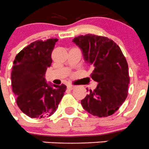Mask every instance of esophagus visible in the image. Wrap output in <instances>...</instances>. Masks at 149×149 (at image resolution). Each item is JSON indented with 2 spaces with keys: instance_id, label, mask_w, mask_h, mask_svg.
<instances>
[{
  "instance_id": "obj_1",
  "label": "esophagus",
  "mask_w": 149,
  "mask_h": 149,
  "mask_svg": "<svg viewBox=\"0 0 149 149\" xmlns=\"http://www.w3.org/2000/svg\"><path fill=\"white\" fill-rule=\"evenodd\" d=\"M75 87H76V86H73V85H72V84H69V85H68V89H74Z\"/></svg>"
}]
</instances>
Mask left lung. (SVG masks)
<instances>
[{
  "label": "left lung",
  "mask_w": 149,
  "mask_h": 149,
  "mask_svg": "<svg viewBox=\"0 0 149 149\" xmlns=\"http://www.w3.org/2000/svg\"><path fill=\"white\" fill-rule=\"evenodd\" d=\"M85 61L93 68L90 77L97 82L81 101L84 109L98 117H107L126 100L130 83L128 64L119 46L107 37L86 34L73 38Z\"/></svg>",
  "instance_id": "left-lung-1"
}]
</instances>
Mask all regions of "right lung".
<instances>
[{"label":"right lung","instance_id":"add662e5","mask_svg":"<svg viewBox=\"0 0 149 149\" xmlns=\"http://www.w3.org/2000/svg\"><path fill=\"white\" fill-rule=\"evenodd\" d=\"M57 38L36 41L17 54L11 71V86L17 104L31 118L52 116L58 108L66 86L51 85L45 80Z\"/></svg>","mask_w":149,"mask_h":149}]
</instances>
